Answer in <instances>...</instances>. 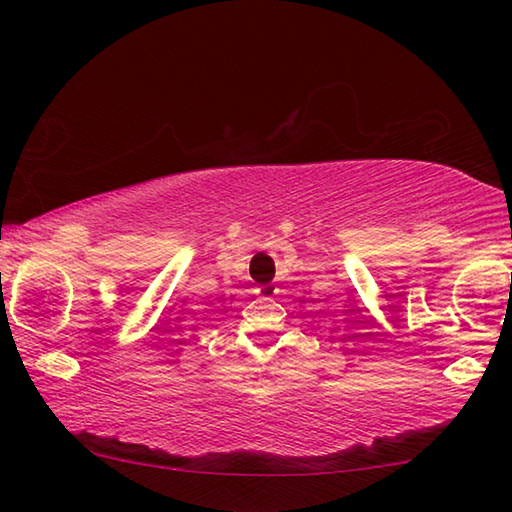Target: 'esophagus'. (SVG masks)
Segmentation results:
<instances>
[{"mask_svg": "<svg viewBox=\"0 0 512 512\" xmlns=\"http://www.w3.org/2000/svg\"><path fill=\"white\" fill-rule=\"evenodd\" d=\"M257 298H259V302H268V300H273V296L277 293V289L273 287V284H262V287H257Z\"/></svg>", "mask_w": 512, "mask_h": 512, "instance_id": "esophagus-1", "label": "esophagus"}]
</instances>
